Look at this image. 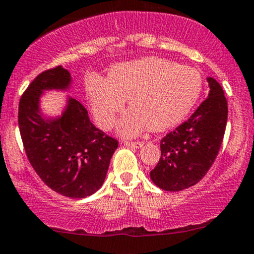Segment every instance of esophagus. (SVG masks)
Wrapping results in <instances>:
<instances>
[{
    "mask_svg": "<svg viewBox=\"0 0 254 254\" xmlns=\"http://www.w3.org/2000/svg\"><path fill=\"white\" fill-rule=\"evenodd\" d=\"M124 145L127 147H142V141H124Z\"/></svg>",
    "mask_w": 254,
    "mask_h": 254,
    "instance_id": "34e87169",
    "label": "esophagus"
}]
</instances>
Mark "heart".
Instances as JSON below:
<instances>
[{
    "instance_id": "1",
    "label": "heart",
    "mask_w": 254,
    "mask_h": 254,
    "mask_svg": "<svg viewBox=\"0 0 254 254\" xmlns=\"http://www.w3.org/2000/svg\"><path fill=\"white\" fill-rule=\"evenodd\" d=\"M203 91L196 68L160 58L114 66L108 78L88 82L87 92L99 127L111 129L129 99L131 111L119 124L120 134L135 136L146 127L155 131L178 124L191 111Z\"/></svg>"
}]
</instances>
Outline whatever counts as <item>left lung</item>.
<instances>
[{
    "label": "left lung",
    "instance_id": "8db88e82",
    "mask_svg": "<svg viewBox=\"0 0 254 254\" xmlns=\"http://www.w3.org/2000/svg\"><path fill=\"white\" fill-rule=\"evenodd\" d=\"M209 96L191 117L161 140V157L150 177L158 188L179 191L198 183L214 163L227 123V102L219 82L207 77Z\"/></svg>",
    "mask_w": 254,
    "mask_h": 254
}]
</instances>
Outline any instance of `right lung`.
Here are the masks:
<instances>
[{"label": "right lung", "instance_id": "obj_1", "mask_svg": "<svg viewBox=\"0 0 254 254\" xmlns=\"http://www.w3.org/2000/svg\"><path fill=\"white\" fill-rule=\"evenodd\" d=\"M70 84V72L61 66L38 75L19 101L18 125L28 160L40 179L56 193L76 199L101 188L118 141L92 124L75 98L67 99L61 117H43V92L66 91Z\"/></svg>", "mask_w": 254, "mask_h": 254}]
</instances>
